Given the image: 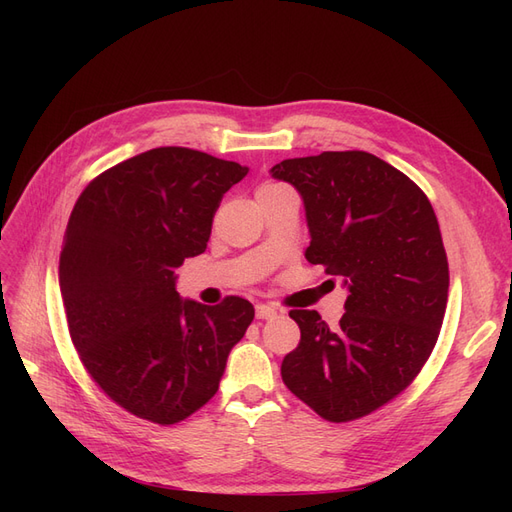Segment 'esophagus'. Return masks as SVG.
<instances>
[{"label": "esophagus", "instance_id": "34e87169", "mask_svg": "<svg viewBox=\"0 0 512 512\" xmlns=\"http://www.w3.org/2000/svg\"><path fill=\"white\" fill-rule=\"evenodd\" d=\"M256 316L260 320H271L277 316V309L273 305H267V303H258L256 305Z\"/></svg>", "mask_w": 512, "mask_h": 512}]
</instances>
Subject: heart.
<instances>
[{"instance_id":"obj_1","label":"heart","mask_w":512,"mask_h":512,"mask_svg":"<svg viewBox=\"0 0 512 512\" xmlns=\"http://www.w3.org/2000/svg\"><path fill=\"white\" fill-rule=\"evenodd\" d=\"M277 188H284L282 183H265V185H260V190L258 192H267V190H277Z\"/></svg>"}]
</instances>
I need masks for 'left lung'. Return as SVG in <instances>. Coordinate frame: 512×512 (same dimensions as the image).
Listing matches in <instances>:
<instances>
[{"label": "left lung", "mask_w": 512, "mask_h": 512, "mask_svg": "<svg viewBox=\"0 0 512 512\" xmlns=\"http://www.w3.org/2000/svg\"><path fill=\"white\" fill-rule=\"evenodd\" d=\"M305 203V258L348 286L329 329L316 309H292L301 342L282 380L324 421L348 423L406 391L438 342L448 260L425 192L367 151H322L271 168Z\"/></svg>", "instance_id": "8db88e82"}]
</instances>
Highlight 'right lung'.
I'll return each mask as SVG.
<instances>
[{
	"mask_svg": "<svg viewBox=\"0 0 512 512\" xmlns=\"http://www.w3.org/2000/svg\"><path fill=\"white\" fill-rule=\"evenodd\" d=\"M247 168L188 147L119 162L76 200L59 288L79 359L106 397L149 423L175 425L218 393L254 305L183 301L175 269L203 254L222 196Z\"/></svg>",
	"mask_w": 512,
	"mask_h": 512,
	"instance_id": "1",
	"label": "right lung"
}]
</instances>
